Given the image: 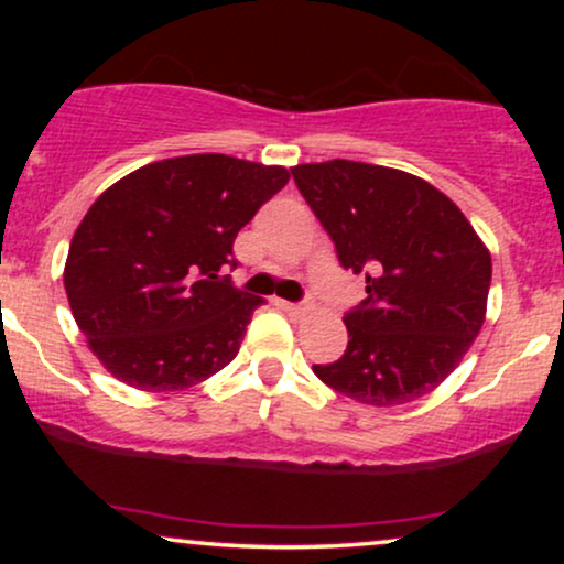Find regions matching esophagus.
<instances>
[{
    "label": "esophagus",
    "mask_w": 564,
    "mask_h": 564,
    "mask_svg": "<svg viewBox=\"0 0 564 564\" xmlns=\"http://www.w3.org/2000/svg\"><path fill=\"white\" fill-rule=\"evenodd\" d=\"M281 304L283 310H286V313H291V315H304L307 313V307H302V304H294V302H278Z\"/></svg>",
    "instance_id": "esophagus-1"
}]
</instances>
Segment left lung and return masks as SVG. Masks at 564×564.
Wrapping results in <instances>:
<instances>
[{
	"label": "left lung",
	"instance_id": "left-lung-1",
	"mask_svg": "<svg viewBox=\"0 0 564 564\" xmlns=\"http://www.w3.org/2000/svg\"><path fill=\"white\" fill-rule=\"evenodd\" d=\"M291 172L339 262L366 273L368 296L345 318V355L313 366L315 377L377 408L437 390L485 323L488 246L464 212L416 174L347 159Z\"/></svg>",
	"mask_w": 564,
	"mask_h": 564
}]
</instances>
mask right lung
Listing matches in <instances>:
<instances>
[{
    "instance_id": "add662e5",
    "label": "right lung",
    "mask_w": 564,
    "mask_h": 564,
    "mask_svg": "<svg viewBox=\"0 0 564 564\" xmlns=\"http://www.w3.org/2000/svg\"><path fill=\"white\" fill-rule=\"evenodd\" d=\"M286 183V166L193 153L140 166L97 196L70 238L63 283L111 377L174 392L236 358L264 300L232 289L223 270L238 230Z\"/></svg>"
}]
</instances>
